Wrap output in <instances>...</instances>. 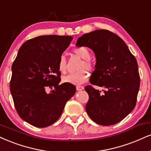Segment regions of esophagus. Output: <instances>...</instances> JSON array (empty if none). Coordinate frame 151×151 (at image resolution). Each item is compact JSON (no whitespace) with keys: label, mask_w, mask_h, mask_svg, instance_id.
<instances>
[{"label":"esophagus","mask_w":151,"mask_h":151,"mask_svg":"<svg viewBox=\"0 0 151 151\" xmlns=\"http://www.w3.org/2000/svg\"><path fill=\"white\" fill-rule=\"evenodd\" d=\"M76 88H77V91H81V90H83V88H84V87L82 86H76Z\"/></svg>","instance_id":"34e87169"}]
</instances>
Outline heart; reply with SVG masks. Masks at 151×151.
Returning a JSON list of instances; mask_svg holds the SVG:
<instances>
[{
  "label": "heart",
  "instance_id": "b5f03b06",
  "mask_svg": "<svg viewBox=\"0 0 151 151\" xmlns=\"http://www.w3.org/2000/svg\"><path fill=\"white\" fill-rule=\"evenodd\" d=\"M75 55L79 56L83 60L79 65L78 70L79 71L65 76L63 78V81L65 83H69L74 85L82 84L88 79L89 74L87 70H93L95 64L90 58V52L85 47H79L74 50ZM58 68L59 72L62 74H65L67 72V60L65 56H61L58 63Z\"/></svg>",
  "mask_w": 151,
  "mask_h": 151
}]
</instances>
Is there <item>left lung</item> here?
Here are the masks:
<instances>
[{
	"instance_id": "8db88e82",
	"label": "left lung",
	"mask_w": 151,
	"mask_h": 151,
	"mask_svg": "<svg viewBox=\"0 0 151 151\" xmlns=\"http://www.w3.org/2000/svg\"><path fill=\"white\" fill-rule=\"evenodd\" d=\"M76 45L93 50L96 69L91 76L90 83L105 88L101 92L91 85L85 87L89 96L86 105L87 114L99 124H117L137 104L140 87L137 59L119 36L106 29L83 34Z\"/></svg>"
}]
</instances>
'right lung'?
Listing matches in <instances>:
<instances>
[{"label": "right lung", "instance_id": "1", "mask_svg": "<svg viewBox=\"0 0 151 151\" xmlns=\"http://www.w3.org/2000/svg\"><path fill=\"white\" fill-rule=\"evenodd\" d=\"M72 39L48 35L27 40L12 65L10 89L14 107L23 120L36 127L55 123L75 93L73 84H59L61 73L58 68V60Z\"/></svg>", "mask_w": 151, "mask_h": 151}]
</instances>
